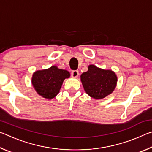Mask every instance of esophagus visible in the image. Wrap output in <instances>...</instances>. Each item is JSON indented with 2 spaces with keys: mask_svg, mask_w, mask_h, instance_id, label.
Here are the masks:
<instances>
[{
  "mask_svg": "<svg viewBox=\"0 0 152 152\" xmlns=\"http://www.w3.org/2000/svg\"><path fill=\"white\" fill-rule=\"evenodd\" d=\"M71 75H72V76L73 77V78H77V77H78V75H79L78 71H77V70L72 71V73H71Z\"/></svg>",
  "mask_w": 152,
  "mask_h": 152,
  "instance_id": "34e87169",
  "label": "esophagus"
}]
</instances>
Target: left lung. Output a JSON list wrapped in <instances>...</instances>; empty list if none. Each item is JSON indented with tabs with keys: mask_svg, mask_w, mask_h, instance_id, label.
I'll return each instance as SVG.
<instances>
[{
	"mask_svg": "<svg viewBox=\"0 0 152 152\" xmlns=\"http://www.w3.org/2000/svg\"><path fill=\"white\" fill-rule=\"evenodd\" d=\"M80 80L84 91L94 99H102L111 94L117 82L114 72L94 65L88 66V71L81 74Z\"/></svg>",
	"mask_w": 152,
	"mask_h": 152,
	"instance_id": "1",
	"label": "left lung"
}]
</instances>
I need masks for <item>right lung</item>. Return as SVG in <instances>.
I'll return each instance as SVG.
<instances>
[{
	"label": "right lung",
	"instance_id": "1",
	"mask_svg": "<svg viewBox=\"0 0 152 152\" xmlns=\"http://www.w3.org/2000/svg\"><path fill=\"white\" fill-rule=\"evenodd\" d=\"M70 76V74L68 71L53 66L45 70L35 72L31 82L38 94L50 100L59 93L64 80Z\"/></svg>",
	"mask_w": 152,
	"mask_h": 152
}]
</instances>
